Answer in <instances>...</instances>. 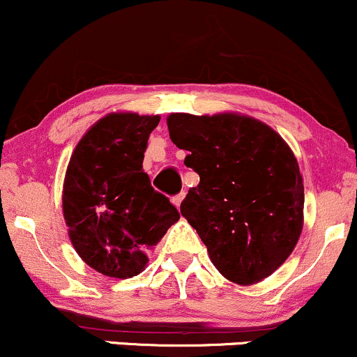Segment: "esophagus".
<instances>
[{"mask_svg":"<svg viewBox=\"0 0 357 357\" xmlns=\"http://www.w3.org/2000/svg\"><path fill=\"white\" fill-rule=\"evenodd\" d=\"M183 197H185V192H180V194H177V195H175V197H174V199H172V200H174V204H175V206H177V207H180V204H182V200H183Z\"/></svg>","mask_w":357,"mask_h":357,"instance_id":"1","label":"esophagus"}]
</instances>
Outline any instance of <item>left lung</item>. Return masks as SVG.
I'll return each mask as SVG.
<instances>
[{
  "mask_svg": "<svg viewBox=\"0 0 357 357\" xmlns=\"http://www.w3.org/2000/svg\"><path fill=\"white\" fill-rule=\"evenodd\" d=\"M200 182L180 212L231 282L251 285L285 263L303 226V182L294 151L258 119L224 113L167 118Z\"/></svg>",
  "mask_w": 357,
  "mask_h": 357,
  "instance_id": "8db88e82",
  "label": "left lung"
}]
</instances>
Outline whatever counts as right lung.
Returning <instances> with one entry per match:
<instances>
[{
  "label": "right lung",
  "mask_w": 357,
  "mask_h": 357,
  "mask_svg": "<svg viewBox=\"0 0 357 357\" xmlns=\"http://www.w3.org/2000/svg\"><path fill=\"white\" fill-rule=\"evenodd\" d=\"M158 123L160 116H104L82 136L67 167L62 209L72 246L106 276L131 278L145 270L146 250L180 218L143 172Z\"/></svg>",
  "instance_id": "1"
}]
</instances>
